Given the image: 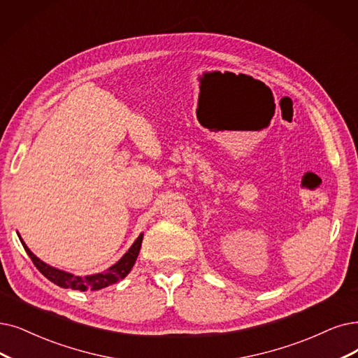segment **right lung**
Returning <instances> with one entry per match:
<instances>
[{
  "label": "right lung",
  "mask_w": 358,
  "mask_h": 358,
  "mask_svg": "<svg viewBox=\"0 0 358 358\" xmlns=\"http://www.w3.org/2000/svg\"><path fill=\"white\" fill-rule=\"evenodd\" d=\"M142 238H144V234H141L136 238L134 245L127 250V252L116 264H113L106 271H101V273H95V275H90V276H75L71 273H67V271L55 268V267L44 263L42 260H39L38 257L26 247L22 238H20V242H22L24 251L27 252V255L31 257V260L36 266V268L52 283L59 285V287H62V288H71L76 291H98V289H103V288L108 287V285L117 283L119 280H122L123 278L127 276V273L132 270V267L138 259V254H139L141 244H142Z\"/></svg>",
  "instance_id": "obj_1"
}]
</instances>
